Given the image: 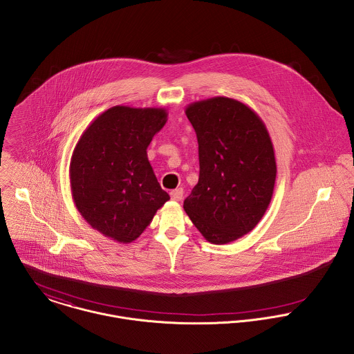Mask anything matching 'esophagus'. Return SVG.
<instances>
[{
  "instance_id": "34e87169",
  "label": "esophagus",
  "mask_w": 354,
  "mask_h": 354,
  "mask_svg": "<svg viewBox=\"0 0 354 354\" xmlns=\"http://www.w3.org/2000/svg\"><path fill=\"white\" fill-rule=\"evenodd\" d=\"M183 196H184V189L183 188H177V189L170 192V198L174 202H180L183 199Z\"/></svg>"
}]
</instances>
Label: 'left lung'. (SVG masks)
Returning <instances> with one entry per match:
<instances>
[{"mask_svg":"<svg viewBox=\"0 0 354 354\" xmlns=\"http://www.w3.org/2000/svg\"><path fill=\"white\" fill-rule=\"evenodd\" d=\"M185 114L198 136L201 173L184 209L208 243L229 244L250 233L271 202V138L257 113L233 98L194 102Z\"/></svg>","mask_w":354,"mask_h":354,"instance_id":"obj_1","label":"left lung"}]
</instances>
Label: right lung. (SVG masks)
Returning a JSON list of instances; mask_svg holds the SVG:
<instances>
[{"label": "right lung", "instance_id": "1", "mask_svg": "<svg viewBox=\"0 0 354 354\" xmlns=\"http://www.w3.org/2000/svg\"><path fill=\"white\" fill-rule=\"evenodd\" d=\"M166 121V109L118 104L80 136L69 165L72 198L86 222L104 237L135 241L170 199L147 156Z\"/></svg>", "mask_w": 354, "mask_h": 354}]
</instances>
